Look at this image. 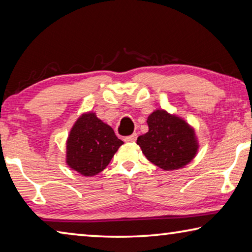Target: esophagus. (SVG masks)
<instances>
[{"label":"esophagus","instance_id":"34e87169","mask_svg":"<svg viewBox=\"0 0 252 252\" xmlns=\"http://www.w3.org/2000/svg\"><path fill=\"white\" fill-rule=\"evenodd\" d=\"M136 138H138V135H136L135 133H133L132 135L126 136V138H125V141H126V142H135Z\"/></svg>","mask_w":252,"mask_h":252}]
</instances>
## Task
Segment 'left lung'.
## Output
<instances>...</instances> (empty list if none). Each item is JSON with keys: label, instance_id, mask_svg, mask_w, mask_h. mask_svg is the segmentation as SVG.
<instances>
[{"label": "left lung", "instance_id": "left-lung-1", "mask_svg": "<svg viewBox=\"0 0 252 252\" xmlns=\"http://www.w3.org/2000/svg\"><path fill=\"white\" fill-rule=\"evenodd\" d=\"M147 123L149 131L139 136L136 144L157 167L165 171L180 169L197 155L199 144L194 130L183 119L156 110Z\"/></svg>", "mask_w": 252, "mask_h": 252}]
</instances>
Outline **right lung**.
Instances as JSON below:
<instances>
[{
  "label": "right lung",
  "mask_w": 252,
  "mask_h": 252,
  "mask_svg": "<svg viewBox=\"0 0 252 252\" xmlns=\"http://www.w3.org/2000/svg\"><path fill=\"white\" fill-rule=\"evenodd\" d=\"M123 144L95 113L81 116L72 126L66 141V163L84 177H92L108 167Z\"/></svg>",
  "instance_id": "1"
}]
</instances>
